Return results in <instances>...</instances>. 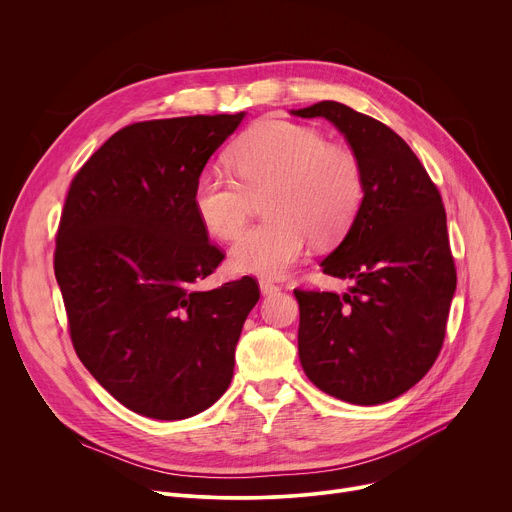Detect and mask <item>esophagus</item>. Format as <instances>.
<instances>
[{"label": "esophagus", "instance_id": "esophagus-1", "mask_svg": "<svg viewBox=\"0 0 512 512\" xmlns=\"http://www.w3.org/2000/svg\"><path fill=\"white\" fill-rule=\"evenodd\" d=\"M259 287H261V294L263 296H273V294H277V291H279V285L269 281V279H261Z\"/></svg>", "mask_w": 512, "mask_h": 512}]
</instances>
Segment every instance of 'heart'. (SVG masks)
<instances>
[{
    "mask_svg": "<svg viewBox=\"0 0 512 512\" xmlns=\"http://www.w3.org/2000/svg\"><path fill=\"white\" fill-rule=\"evenodd\" d=\"M237 178L204 168L194 180L192 204L200 225L216 239H235L253 198H263L267 221L249 229L231 249L237 273L281 277L304 255L308 237L338 243L367 192L364 168L348 145L330 143L310 125L281 117L257 121L231 150Z\"/></svg>",
    "mask_w": 512,
    "mask_h": 512,
    "instance_id": "1",
    "label": "heart"
}]
</instances>
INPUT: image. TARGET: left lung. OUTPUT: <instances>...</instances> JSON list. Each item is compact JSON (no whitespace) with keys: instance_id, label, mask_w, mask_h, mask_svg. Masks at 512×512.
Returning a JSON list of instances; mask_svg holds the SVG:
<instances>
[{"instance_id":"left-lung-1","label":"left lung","mask_w":512,"mask_h":512,"mask_svg":"<svg viewBox=\"0 0 512 512\" xmlns=\"http://www.w3.org/2000/svg\"><path fill=\"white\" fill-rule=\"evenodd\" d=\"M291 113L334 123L367 178L350 231L322 261L352 287L342 296L294 289L302 367L336 399L387 403L421 381L444 346L456 265L442 194L385 123L336 101Z\"/></svg>"}]
</instances>
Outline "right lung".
I'll use <instances>...</instances> for the list:
<instances>
[{"label": "right lung", "instance_id": "1", "mask_svg": "<svg viewBox=\"0 0 512 512\" xmlns=\"http://www.w3.org/2000/svg\"><path fill=\"white\" fill-rule=\"evenodd\" d=\"M243 115L131 123L70 182L54 249L70 340L101 387L139 415L186 419L231 385L259 283L245 275L196 289L225 253L208 241L192 188Z\"/></svg>", "mask_w": 512, "mask_h": 512}]
</instances>
